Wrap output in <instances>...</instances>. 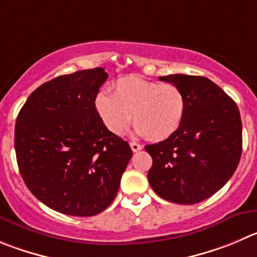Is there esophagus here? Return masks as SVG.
I'll return each mask as SVG.
<instances>
[{
	"instance_id": "obj_1",
	"label": "esophagus",
	"mask_w": 257,
	"mask_h": 257,
	"mask_svg": "<svg viewBox=\"0 0 257 257\" xmlns=\"http://www.w3.org/2000/svg\"><path fill=\"white\" fill-rule=\"evenodd\" d=\"M130 146H131V149H133L134 153H136V151H140L141 149H143V146L138 143H130Z\"/></svg>"
}]
</instances>
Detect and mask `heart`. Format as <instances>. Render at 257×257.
Returning <instances> with one entry per match:
<instances>
[{
	"label": "heart",
	"mask_w": 257,
	"mask_h": 257,
	"mask_svg": "<svg viewBox=\"0 0 257 257\" xmlns=\"http://www.w3.org/2000/svg\"><path fill=\"white\" fill-rule=\"evenodd\" d=\"M94 108L107 130L122 136L131 123L135 133L150 141H164L174 135L184 119L187 99L173 83H158L139 77L121 78L112 94L101 92Z\"/></svg>",
	"instance_id": "obj_1"
}]
</instances>
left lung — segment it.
<instances>
[{"instance_id": "obj_1", "label": "left lung", "mask_w": 257, "mask_h": 257, "mask_svg": "<svg viewBox=\"0 0 257 257\" xmlns=\"http://www.w3.org/2000/svg\"><path fill=\"white\" fill-rule=\"evenodd\" d=\"M184 92L187 111L177 133L146 145L153 158L149 183L159 197L195 204L218 192L236 170L242 153V123L236 102L208 78L159 77Z\"/></svg>"}]
</instances>
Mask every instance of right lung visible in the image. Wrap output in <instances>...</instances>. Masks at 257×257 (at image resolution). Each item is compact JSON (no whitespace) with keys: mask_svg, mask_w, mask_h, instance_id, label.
I'll return each mask as SVG.
<instances>
[{"mask_svg":"<svg viewBox=\"0 0 257 257\" xmlns=\"http://www.w3.org/2000/svg\"><path fill=\"white\" fill-rule=\"evenodd\" d=\"M103 68L60 75L36 88L15 124L19 170L45 206L69 216H96L113 202L133 156L128 143L107 130L94 98Z\"/></svg>","mask_w":257,"mask_h":257,"instance_id":"1","label":"right lung"}]
</instances>
